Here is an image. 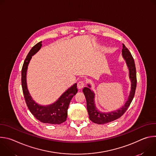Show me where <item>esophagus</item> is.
I'll return each mask as SVG.
<instances>
[{"instance_id": "1", "label": "esophagus", "mask_w": 156, "mask_h": 156, "mask_svg": "<svg viewBox=\"0 0 156 156\" xmlns=\"http://www.w3.org/2000/svg\"><path fill=\"white\" fill-rule=\"evenodd\" d=\"M85 84H84V82L83 81H80L78 82V84H77V87L78 89H80V90H81V89H82L84 86Z\"/></svg>"}]
</instances>
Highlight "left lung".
<instances>
[{"instance_id":"left-lung-1","label":"left lung","mask_w":156,"mask_h":156,"mask_svg":"<svg viewBox=\"0 0 156 156\" xmlns=\"http://www.w3.org/2000/svg\"><path fill=\"white\" fill-rule=\"evenodd\" d=\"M122 56L125 60L126 65L129 70V77L131 80V91L129 93V97L125 105L120 108L112 111L110 112H102L96 108L94 104V96L95 94L93 91L90 90L91 86L88 84L89 87H84L83 91L85 96L87 103V110L89 114L90 119L94 123L97 124H105L108 122H111L119 119L122 116L126 110L129 106L131 102L134 98L135 90L136 87V72L135 63L133 57H132L129 50L123 44L122 49Z\"/></svg>"}]
</instances>
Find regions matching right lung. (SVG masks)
I'll list each match as a JSON object with an SVG mask.
<instances>
[{
    "instance_id": "obj_1",
    "label": "right lung",
    "mask_w": 156,
    "mask_h": 156,
    "mask_svg": "<svg viewBox=\"0 0 156 156\" xmlns=\"http://www.w3.org/2000/svg\"><path fill=\"white\" fill-rule=\"evenodd\" d=\"M42 41L34 46L27 55L21 70V86L24 98L28 109L34 117L40 122L49 124H61L65 122L67 117V110L72 98L77 93V84L75 83L69 88L52 104L49 105H40L31 98L27 87V72L30 60L41 49Z\"/></svg>"
}]
</instances>
